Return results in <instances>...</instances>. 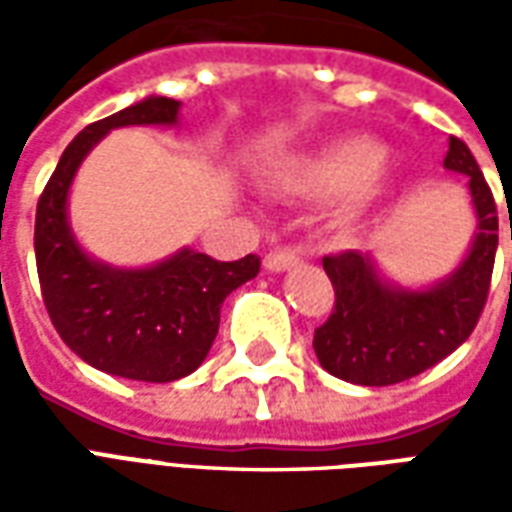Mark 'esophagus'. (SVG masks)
I'll list each match as a JSON object with an SVG mask.
<instances>
[{"label":"esophagus","instance_id":"obj_1","mask_svg":"<svg viewBox=\"0 0 512 512\" xmlns=\"http://www.w3.org/2000/svg\"><path fill=\"white\" fill-rule=\"evenodd\" d=\"M299 263V252L296 249H290V246H279V249H271L263 260V266L268 271H285V268L296 266Z\"/></svg>","mask_w":512,"mask_h":512}]
</instances>
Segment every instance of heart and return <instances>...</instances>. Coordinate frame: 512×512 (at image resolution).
Returning <instances> with one entry per match:
<instances>
[{"instance_id":"obj_1","label":"heart","mask_w":512,"mask_h":512,"mask_svg":"<svg viewBox=\"0 0 512 512\" xmlns=\"http://www.w3.org/2000/svg\"><path fill=\"white\" fill-rule=\"evenodd\" d=\"M384 147L370 139H343L277 175V186L310 197H340V213L356 216L378 191Z\"/></svg>"}]
</instances>
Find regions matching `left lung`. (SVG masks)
I'll return each instance as SVG.
<instances>
[{
  "label": "left lung",
  "instance_id": "obj_1",
  "mask_svg": "<svg viewBox=\"0 0 512 512\" xmlns=\"http://www.w3.org/2000/svg\"><path fill=\"white\" fill-rule=\"evenodd\" d=\"M444 167L466 175L477 211L472 249L450 277L425 290L395 288L354 249L323 257L334 288L329 321L315 329V356L332 376L362 386L400 384L425 373L469 340L494 274L499 219L472 150L450 136Z\"/></svg>",
  "mask_w": 512,
  "mask_h": 512
}]
</instances>
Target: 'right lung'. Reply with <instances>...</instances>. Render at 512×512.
Wrapping results in <instances>:
<instances>
[{
    "instance_id": "add662e5",
    "label": "right lung",
    "mask_w": 512,
    "mask_h": 512,
    "mask_svg": "<svg viewBox=\"0 0 512 512\" xmlns=\"http://www.w3.org/2000/svg\"><path fill=\"white\" fill-rule=\"evenodd\" d=\"M180 101L150 95L90 123L65 147L35 213V263L54 329L73 354L109 376L167 384L202 365L219 332V310L260 271V257L233 263L180 249L147 268H115L84 252L68 224L73 175L112 128L175 126Z\"/></svg>"
}]
</instances>
